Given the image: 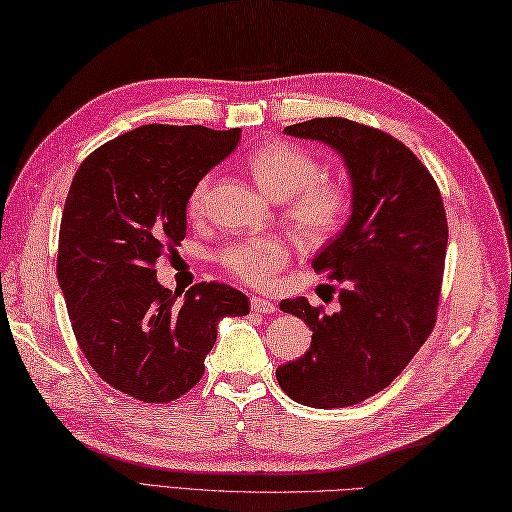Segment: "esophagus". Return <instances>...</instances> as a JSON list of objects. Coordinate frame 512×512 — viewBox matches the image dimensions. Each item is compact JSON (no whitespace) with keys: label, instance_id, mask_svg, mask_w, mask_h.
I'll return each mask as SVG.
<instances>
[{"label":"esophagus","instance_id":"1","mask_svg":"<svg viewBox=\"0 0 512 512\" xmlns=\"http://www.w3.org/2000/svg\"><path fill=\"white\" fill-rule=\"evenodd\" d=\"M250 308H253V312H257V314H270V312L277 310L275 303L270 299H264V297L250 299Z\"/></svg>","mask_w":512,"mask_h":512}]
</instances>
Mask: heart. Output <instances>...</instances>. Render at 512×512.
<instances>
[{"label":"heart","instance_id":"heart-1","mask_svg":"<svg viewBox=\"0 0 512 512\" xmlns=\"http://www.w3.org/2000/svg\"><path fill=\"white\" fill-rule=\"evenodd\" d=\"M250 176L273 200H284V215L295 231L306 239L332 235L350 209L341 184L321 178V165L308 149L284 140L257 145L246 158ZM211 176H202L189 193V213L198 215L209 191ZM290 248L279 235L246 237L226 246L220 264L250 286H270L286 266Z\"/></svg>","mask_w":512,"mask_h":512}]
</instances>
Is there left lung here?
Wrapping results in <instances>:
<instances>
[{
    "label": "left lung",
    "mask_w": 512,
    "mask_h": 512,
    "mask_svg": "<svg viewBox=\"0 0 512 512\" xmlns=\"http://www.w3.org/2000/svg\"><path fill=\"white\" fill-rule=\"evenodd\" d=\"M284 134L317 140L343 160L352 209L312 259L317 273L343 286L341 308L325 314L306 297L279 303L308 323L312 343L277 367V380L301 405L350 407L385 389L431 334L447 215L431 173L394 136L336 116L290 125Z\"/></svg>",
    "instance_id": "1"
}]
</instances>
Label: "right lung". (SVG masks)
I'll use <instances>...</instances> for the list:
<instances>
[{
    "label": "right lung",
    "mask_w": 512,
    "mask_h": 512,
    "mask_svg": "<svg viewBox=\"0 0 512 512\" xmlns=\"http://www.w3.org/2000/svg\"><path fill=\"white\" fill-rule=\"evenodd\" d=\"M242 129L145 125L81 162L63 206L59 286L81 352L105 383L145 402H169L198 383L217 325L250 301L202 284L184 299L154 264L187 235L193 184L237 147Z\"/></svg>",
    "instance_id": "obj_1"
}]
</instances>
